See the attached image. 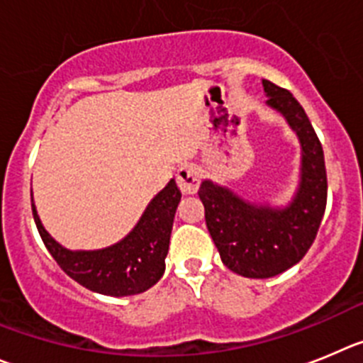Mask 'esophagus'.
<instances>
[{
  "label": "esophagus",
  "mask_w": 363,
  "mask_h": 363,
  "mask_svg": "<svg viewBox=\"0 0 363 363\" xmlns=\"http://www.w3.org/2000/svg\"><path fill=\"white\" fill-rule=\"evenodd\" d=\"M177 184L182 194L194 195L201 186V175L194 164H184L177 172Z\"/></svg>",
  "instance_id": "esophagus-1"
}]
</instances>
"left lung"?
Instances as JSON below:
<instances>
[{
    "label": "left lung",
    "mask_w": 363,
    "mask_h": 363,
    "mask_svg": "<svg viewBox=\"0 0 363 363\" xmlns=\"http://www.w3.org/2000/svg\"><path fill=\"white\" fill-rule=\"evenodd\" d=\"M271 108L282 113L302 146L296 195L286 208L255 206L228 188L204 181L199 197L206 226L228 269L247 279H269L303 259L324 217L328 174L324 150L298 101L286 88L262 81Z\"/></svg>",
    "instance_id": "8db88e82"
}]
</instances>
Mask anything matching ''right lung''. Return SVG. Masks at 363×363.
I'll use <instances>...</instances> for the list:
<instances>
[{"label":"right lung","instance_id":"add662e5","mask_svg":"<svg viewBox=\"0 0 363 363\" xmlns=\"http://www.w3.org/2000/svg\"><path fill=\"white\" fill-rule=\"evenodd\" d=\"M179 202L181 191L172 179L153 197L132 233L121 242L97 251L67 250L45 230L34 202L32 213L45 246L70 279L101 295L128 296L145 293L161 280Z\"/></svg>","mask_w":363,"mask_h":363}]
</instances>
